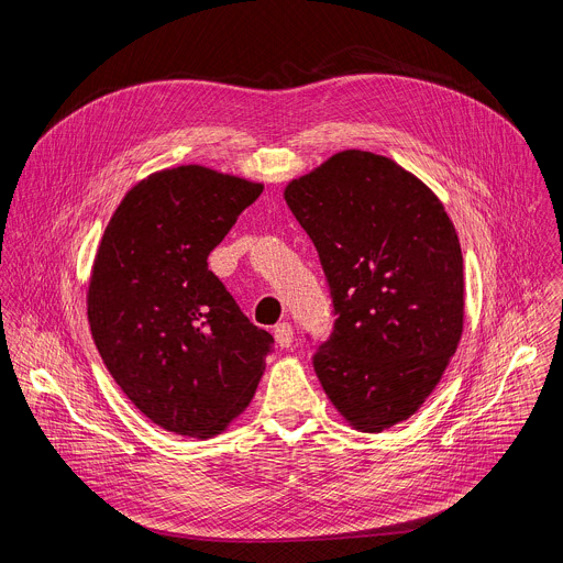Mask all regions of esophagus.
Masks as SVG:
<instances>
[{
    "mask_svg": "<svg viewBox=\"0 0 563 563\" xmlns=\"http://www.w3.org/2000/svg\"><path fill=\"white\" fill-rule=\"evenodd\" d=\"M274 339L280 347H289L294 343V328L289 323H278L274 328Z\"/></svg>",
    "mask_w": 563,
    "mask_h": 563,
    "instance_id": "34e87169",
    "label": "esophagus"
}]
</instances>
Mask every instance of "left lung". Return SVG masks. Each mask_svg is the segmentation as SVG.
Wrapping results in <instances>:
<instances>
[{
    "label": "left lung",
    "mask_w": 563,
    "mask_h": 563,
    "mask_svg": "<svg viewBox=\"0 0 563 563\" xmlns=\"http://www.w3.org/2000/svg\"><path fill=\"white\" fill-rule=\"evenodd\" d=\"M285 200L318 252L336 316L311 356L320 385L356 430L406 421L463 332L454 224L419 178L358 148L291 180Z\"/></svg>",
    "instance_id": "left-lung-1"
}]
</instances>
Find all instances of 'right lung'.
Wrapping results in <instances>:
<instances>
[{"label":"right lung","instance_id":"right-lung-1","mask_svg":"<svg viewBox=\"0 0 563 563\" xmlns=\"http://www.w3.org/2000/svg\"><path fill=\"white\" fill-rule=\"evenodd\" d=\"M263 185L198 165L135 185L115 209L89 285L98 352L155 426L207 439L243 412L274 350L209 254Z\"/></svg>","mask_w":563,"mask_h":563}]
</instances>
